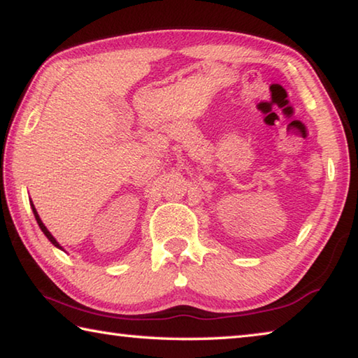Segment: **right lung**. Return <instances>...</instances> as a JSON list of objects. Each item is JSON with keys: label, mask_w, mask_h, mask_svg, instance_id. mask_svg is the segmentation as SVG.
I'll return each mask as SVG.
<instances>
[{"label": "right lung", "mask_w": 358, "mask_h": 358, "mask_svg": "<svg viewBox=\"0 0 358 358\" xmlns=\"http://www.w3.org/2000/svg\"><path fill=\"white\" fill-rule=\"evenodd\" d=\"M31 207H33V213H34V217H36V221H38V224H39V227H41V230H42V232H44L45 234V237L48 238V240H50L52 241V243L53 245H55V246H58V248H62V246H59L58 243H57V240L55 238H53V235L50 234V232H48V230H47V227L44 226V222H42L41 221V217H39V215H38V211H36V208H34V205L31 203Z\"/></svg>", "instance_id": "obj_1"}]
</instances>
